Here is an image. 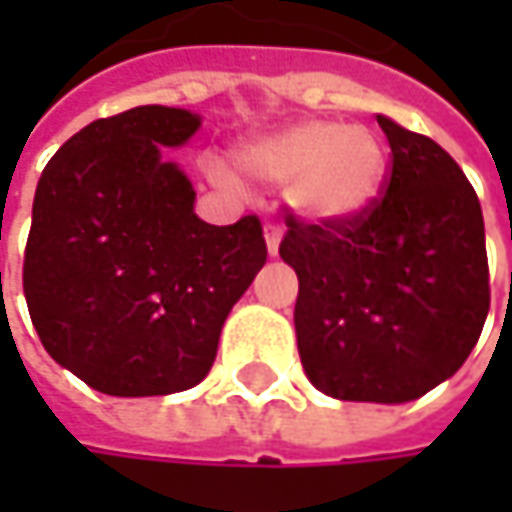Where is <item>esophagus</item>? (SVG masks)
I'll return each instance as SVG.
<instances>
[{"label":"esophagus","instance_id":"esophagus-1","mask_svg":"<svg viewBox=\"0 0 512 512\" xmlns=\"http://www.w3.org/2000/svg\"><path fill=\"white\" fill-rule=\"evenodd\" d=\"M265 242H267V253H270V256H276V253H279V242H282V227L273 225V222H267Z\"/></svg>","mask_w":512,"mask_h":512}]
</instances>
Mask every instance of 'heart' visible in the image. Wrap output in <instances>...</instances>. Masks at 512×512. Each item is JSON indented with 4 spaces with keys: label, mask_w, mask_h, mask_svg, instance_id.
<instances>
[{
    "label": "heart",
    "mask_w": 512,
    "mask_h": 512,
    "mask_svg": "<svg viewBox=\"0 0 512 512\" xmlns=\"http://www.w3.org/2000/svg\"><path fill=\"white\" fill-rule=\"evenodd\" d=\"M236 162L256 182L290 185V202L307 219L347 222L379 202L390 153L376 130L310 119L247 139Z\"/></svg>",
    "instance_id": "obj_1"
}]
</instances>
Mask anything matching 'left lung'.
I'll use <instances>...</instances> for the list:
<instances>
[{
  "mask_svg": "<svg viewBox=\"0 0 512 512\" xmlns=\"http://www.w3.org/2000/svg\"><path fill=\"white\" fill-rule=\"evenodd\" d=\"M390 142L379 202L347 222L287 213L279 256L299 276L296 342L310 382L344 402H413L482 336L490 273L482 205L430 136L376 116Z\"/></svg>",
  "mask_w": 512,
  "mask_h": 512,
  "instance_id": "8db88e82",
  "label": "left lung"
}]
</instances>
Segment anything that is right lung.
I'll return each mask as SVG.
<instances>
[{
    "instance_id": "add662e5",
    "label": "right lung",
    "mask_w": 512,
    "mask_h": 512,
    "mask_svg": "<svg viewBox=\"0 0 512 512\" xmlns=\"http://www.w3.org/2000/svg\"><path fill=\"white\" fill-rule=\"evenodd\" d=\"M182 108L96 119L53 153L33 196L22 285L50 356L108 396H168L207 376L230 307L267 262L259 216L207 225L162 148Z\"/></svg>"
}]
</instances>
